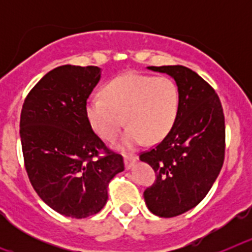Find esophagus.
Returning a JSON list of instances; mask_svg holds the SVG:
<instances>
[{"label": "esophagus", "mask_w": 252, "mask_h": 252, "mask_svg": "<svg viewBox=\"0 0 252 252\" xmlns=\"http://www.w3.org/2000/svg\"><path fill=\"white\" fill-rule=\"evenodd\" d=\"M136 162V158L135 157H125V168L126 170H130Z\"/></svg>", "instance_id": "esophagus-1"}]
</instances>
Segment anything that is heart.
Returning a JSON list of instances; mask_svg holds the SVG:
<instances>
[{
  "label": "heart",
  "mask_w": 252,
  "mask_h": 252,
  "mask_svg": "<svg viewBox=\"0 0 252 252\" xmlns=\"http://www.w3.org/2000/svg\"><path fill=\"white\" fill-rule=\"evenodd\" d=\"M84 111L93 131L107 141L126 125L119 148L132 150L144 141L157 144L168 136L177 121L179 91L168 77L124 74L106 84L102 98L88 99Z\"/></svg>",
  "instance_id": "obj_1"
}]
</instances>
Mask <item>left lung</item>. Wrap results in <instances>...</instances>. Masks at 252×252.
<instances>
[{
    "instance_id": "8db88e82",
    "label": "left lung",
    "mask_w": 252,
    "mask_h": 252,
    "mask_svg": "<svg viewBox=\"0 0 252 252\" xmlns=\"http://www.w3.org/2000/svg\"><path fill=\"white\" fill-rule=\"evenodd\" d=\"M165 73L179 91L177 121L168 136L140 155L157 173L144 192L149 211L170 218L194 208L212 188L224 158V116L215 90L183 65L148 66Z\"/></svg>"
}]
</instances>
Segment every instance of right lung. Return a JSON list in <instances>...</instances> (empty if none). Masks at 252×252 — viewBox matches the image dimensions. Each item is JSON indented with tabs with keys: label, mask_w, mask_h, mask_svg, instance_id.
Listing matches in <instances>:
<instances>
[{
	"label": "right lung",
	"mask_w": 252,
	"mask_h": 252,
	"mask_svg": "<svg viewBox=\"0 0 252 252\" xmlns=\"http://www.w3.org/2000/svg\"><path fill=\"white\" fill-rule=\"evenodd\" d=\"M101 79L98 66L62 65L44 75L26 97L20 137L29 179L60 215L86 218L107 203V186L124 170L86 117L87 99ZM99 150L106 157L97 158Z\"/></svg>",
	"instance_id": "right-lung-1"
}]
</instances>
